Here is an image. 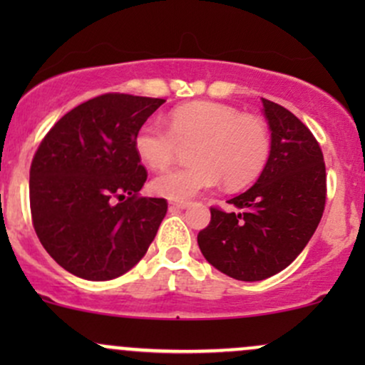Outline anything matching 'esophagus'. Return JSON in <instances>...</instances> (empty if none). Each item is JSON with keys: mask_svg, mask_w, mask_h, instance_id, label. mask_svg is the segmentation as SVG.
<instances>
[{"mask_svg": "<svg viewBox=\"0 0 365 365\" xmlns=\"http://www.w3.org/2000/svg\"><path fill=\"white\" fill-rule=\"evenodd\" d=\"M188 206H190V202H187V200H170L171 209H187Z\"/></svg>", "mask_w": 365, "mask_h": 365, "instance_id": "1", "label": "esophagus"}]
</instances>
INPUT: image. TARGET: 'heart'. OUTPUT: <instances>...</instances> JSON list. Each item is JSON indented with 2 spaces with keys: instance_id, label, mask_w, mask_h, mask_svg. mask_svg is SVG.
I'll use <instances>...</instances> for the list:
<instances>
[{
  "instance_id": "obj_1",
  "label": "heart",
  "mask_w": 365,
  "mask_h": 365,
  "mask_svg": "<svg viewBox=\"0 0 365 365\" xmlns=\"http://www.w3.org/2000/svg\"><path fill=\"white\" fill-rule=\"evenodd\" d=\"M170 128L158 118L145 121L135 133V150L149 168H166L180 144H192L194 163L159 173L150 183L154 194L170 200H188L223 180L230 190L249 185L261 175L271 153L266 121L242 115L226 104L197 101L175 108Z\"/></svg>"
}]
</instances>
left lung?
<instances>
[{
    "mask_svg": "<svg viewBox=\"0 0 365 365\" xmlns=\"http://www.w3.org/2000/svg\"><path fill=\"white\" fill-rule=\"evenodd\" d=\"M271 153L262 173L233 211L211 207V223L197 235L200 252L217 271L240 282H261L284 267L309 244L326 204L321 148L287 108L262 99Z\"/></svg>",
    "mask_w": 365,
    "mask_h": 365,
    "instance_id": "1",
    "label": "left lung"
}]
</instances>
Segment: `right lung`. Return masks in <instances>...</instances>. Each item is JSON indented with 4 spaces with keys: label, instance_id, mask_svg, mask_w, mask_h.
<instances>
[{
    "label": "right lung",
    "instance_id": "obj_1",
    "mask_svg": "<svg viewBox=\"0 0 365 365\" xmlns=\"http://www.w3.org/2000/svg\"><path fill=\"white\" fill-rule=\"evenodd\" d=\"M165 99L103 94L54 123L31 165V212L48 254L63 269L106 282L148 252L165 199L139 197L148 180L135 133Z\"/></svg>",
    "mask_w": 365,
    "mask_h": 365
}]
</instances>
